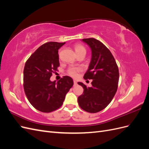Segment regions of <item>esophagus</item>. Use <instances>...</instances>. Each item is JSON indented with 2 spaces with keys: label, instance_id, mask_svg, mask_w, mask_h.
Wrapping results in <instances>:
<instances>
[{
  "label": "esophagus",
  "instance_id": "34e87169",
  "mask_svg": "<svg viewBox=\"0 0 149 149\" xmlns=\"http://www.w3.org/2000/svg\"><path fill=\"white\" fill-rule=\"evenodd\" d=\"M73 82H74V86H76V85H77V82H76V80H74Z\"/></svg>",
  "mask_w": 149,
  "mask_h": 149
}]
</instances>
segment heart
Listing matches in <instances>:
<instances>
[{
	"instance_id": "1",
	"label": "heart",
	"mask_w": 149,
	"mask_h": 149,
	"mask_svg": "<svg viewBox=\"0 0 149 149\" xmlns=\"http://www.w3.org/2000/svg\"><path fill=\"white\" fill-rule=\"evenodd\" d=\"M81 50H85V48L80 45H76L75 47V52H77ZM86 51V50H85ZM81 69L79 67H71L68 70V74L73 76V77H76L78 76L79 72L81 71Z\"/></svg>"
}]
</instances>
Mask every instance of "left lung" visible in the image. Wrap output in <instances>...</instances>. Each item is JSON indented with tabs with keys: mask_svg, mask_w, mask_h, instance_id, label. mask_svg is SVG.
<instances>
[{
	"mask_svg": "<svg viewBox=\"0 0 149 149\" xmlns=\"http://www.w3.org/2000/svg\"><path fill=\"white\" fill-rule=\"evenodd\" d=\"M81 41L91 50V61L84 78L93 81L92 86L88 88L81 82L78 83L84 89L78 101L83 110L96 113L106 108L113 99L118 86L119 69L114 56L102 43L93 38Z\"/></svg>",
	"mask_w": 149,
	"mask_h": 149,
	"instance_id": "left-lung-1",
	"label": "left lung"
}]
</instances>
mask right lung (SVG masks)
<instances>
[{"label":"right lung","instance_id":"add662e5","mask_svg":"<svg viewBox=\"0 0 149 149\" xmlns=\"http://www.w3.org/2000/svg\"><path fill=\"white\" fill-rule=\"evenodd\" d=\"M64 43L50 42L42 45L26 61L24 70V88L28 100L36 109L50 112L60 108L73 80L65 76L52 81V73L60 66L58 49Z\"/></svg>","mask_w":149,"mask_h":149}]
</instances>
